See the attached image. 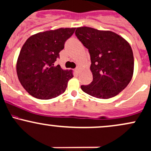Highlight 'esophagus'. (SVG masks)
<instances>
[{
	"label": "esophagus",
	"instance_id": "34e87169",
	"mask_svg": "<svg viewBox=\"0 0 151 151\" xmlns=\"http://www.w3.org/2000/svg\"><path fill=\"white\" fill-rule=\"evenodd\" d=\"M80 69H81V67H80V66H77V67H76L75 70H76V72H79V70H80Z\"/></svg>",
	"mask_w": 151,
	"mask_h": 151
}]
</instances>
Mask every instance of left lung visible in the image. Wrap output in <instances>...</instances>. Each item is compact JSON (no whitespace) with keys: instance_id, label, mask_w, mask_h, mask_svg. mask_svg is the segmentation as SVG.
Returning <instances> with one entry per match:
<instances>
[{"instance_id":"obj_1","label":"left lung","mask_w":151,"mask_h":151,"mask_svg":"<svg viewBox=\"0 0 151 151\" xmlns=\"http://www.w3.org/2000/svg\"><path fill=\"white\" fill-rule=\"evenodd\" d=\"M75 35L88 49L93 76L90 84L81 86L83 92L100 99L122 92L133 74V53L129 43L112 31L86 26L77 28Z\"/></svg>"}]
</instances>
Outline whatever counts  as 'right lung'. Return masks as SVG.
Instances as JSON below:
<instances>
[{
	"label": "right lung",
	"instance_id": "add662e5",
	"mask_svg": "<svg viewBox=\"0 0 151 151\" xmlns=\"http://www.w3.org/2000/svg\"><path fill=\"white\" fill-rule=\"evenodd\" d=\"M75 28L40 32L31 36L21 48L16 72L21 85L29 94L41 100L54 98L65 92L71 70H63L54 62Z\"/></svg>",
	"mask_w": 151,
	"mask_h": 151
}]
</instances>
